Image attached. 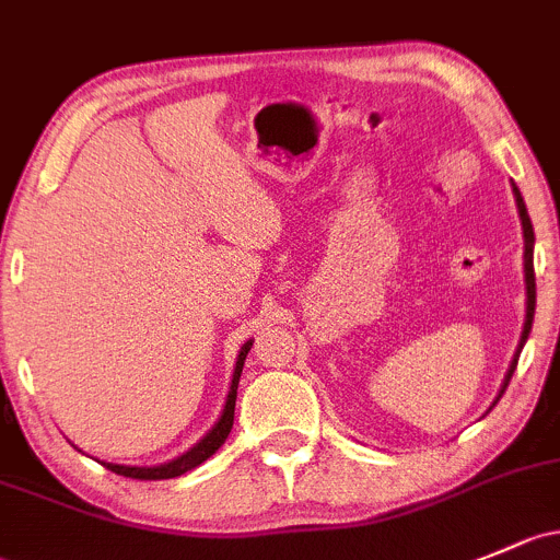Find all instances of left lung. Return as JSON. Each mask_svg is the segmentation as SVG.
<instances>
[{
	"instance_id": "obj_1",
	"label": "left lung",
	"mask_w": 560,
	"mask_h": 560,
	"mask_svg": "<svg viewBox=\"0 0 560 560\" xmlns=\"http://www.w3.org/2000/svg\"><path fill=\"white\" fill-rule=\"evenodd\" d=\"M513 192H515V201H517V211H521V222H523V238H526V252H523V260H526V325H523V335H521V343H517V351H515V359L513 364H510L508 370V378H504V386L502 392H499V397L504 394V388H508L510 378H513L515 373V364H517V357H521V349L523 343H526L528 332H532V322H534V308H537V281H534V228H532V220H528V211H526V203H523L521 198V190L513 185ZM497 397V399H499Z\"/></svg>"
}]
</instances>
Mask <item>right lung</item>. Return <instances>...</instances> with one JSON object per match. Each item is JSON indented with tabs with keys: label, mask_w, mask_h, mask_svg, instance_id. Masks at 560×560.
I'll return each mask as SVG.
<instances>
[{
	"label": "right lung",
	"mask_w": 560,
	"mask_h": 560,
	"mask_svg": "<svg viewBox=\"0 0 560 560\" xmlns=\"http://www.w3.org/2000/svg\"><path fill=\"white\" fill-rule=\"evenodd\" d=\"M249 349H252V340H246L244 349H241L238 359H235L233 384H231V392H228L225 410H222L220 421L214 423V429H211V432L206 434V438L196 445V448H190V451L185 453V456L174 458V462L161 464V467H120V464H104V467L112 469V472H115V475H122V478H133V480H168V478H179V475L190 472V469H196L198 464H203L206 458L211 456V453H214L222 443H225L228 434H231L233 416H235V392H238L241 370H244V359H246V354H249Z\"/></svg>",
	"instance_id": "right-lung-1"
}]
</instances>
